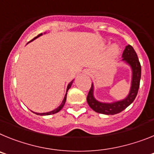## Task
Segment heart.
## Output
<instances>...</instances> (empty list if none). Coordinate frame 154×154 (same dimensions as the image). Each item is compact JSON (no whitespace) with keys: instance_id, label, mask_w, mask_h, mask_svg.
Wrapping results in <instances>:
<instances>
[{"instance_id":"1","label":"heart","mask_w":154,"mask_h":154,"mask_svg":"<svg viewBox=\"0 0 154 154\" xmlns=\"http://www.w3.org/2000/svg\"><path fill=\"white\" fill-rule=\"evenodd\" d=\"M119 51H120V49H119V47L117 45H112L109 48V55L112 58L114 57L117 56L119 54Z\"/></svg>"}]
</instances>
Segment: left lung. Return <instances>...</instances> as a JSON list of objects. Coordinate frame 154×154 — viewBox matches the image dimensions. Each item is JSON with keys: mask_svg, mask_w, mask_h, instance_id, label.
Returning a JSON list of instances; mask_svg holds the SVG:
<instances>
[{"mask_svg": "<svg viewBox=\"0 0 154 154\" xmlns=\"http://www.w3.org/2000/svg\"><path fill=\"white\" fill-rule=\"evenodd\" d=\"M122 61L130 67L132 71L131 86L130 92L125 99L122 100L112 102V103H103L100 102L94 96V85L92 86L87 96V103L91 109L96 112L105 115H115L122 112L134 101L138 92L140 87V82L141 78V65L137 57L135 50L131 45H128L125 48L122 55Z\"/></svg>", "mask_w": 154, "mask_h": 154, "instance_id": "left-lung-1", "label": "left lung"}]
</instances>
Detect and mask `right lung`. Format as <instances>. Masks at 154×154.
<instances>
[{
  "instance_id": "add662e5",
  "label": "right lung",
  "mask_w": 154,
  "mask_h": 154,
  "mask_svg": "<svg viewBox=\"0 0 154 154\" xmlns=\"http://www.w3.org/2000/svg\"><path fill=\"white\" fill-rule=\"evenodd\" d=\"M42 33L39 34V35H38V36H36V37H35V38H34L32 39V40H31V42H32V41L35 40V39L38 38H39V37L42 36ZM29 42H28V43H29ZM73 82H74V79H73L72 81H71L70 82H69V85H68L67 89H66V93H65V97H64L63 100H62V103H61V105H60V106H59L57 107L56 109H55L52 110V111H50V112H41V113H40V112H33V111H32V112H33L34 113L37 114V115H40V116H48V115H51V114L57 113V112H59V111H60V110L62 109V108H63L64 105H65V102H66V97H67V92H68V91H69V89L71 88Z\"/></svg>"
}]
</instances>
